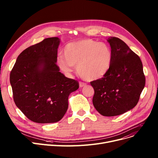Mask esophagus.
Instances as JSON below:
<instances>
[{"label":"esophagus","mask_w":158,"mask_h":158,"mask_svg":"<svg viewBox=\"0 0 158 158\" xmlns=\"http://www.w3.org/2000/svg\"><path fill=\"white\" fill-rule=\"evenodd\" d=\"M86 86V84L85 83V82H79V87L80 88H82V87H84Z\"/></svg>","instance_id":"obj_1"}]
</instances>
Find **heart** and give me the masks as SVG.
Here are the masks:
<instances>
[{
    "instance_id": "1",
    "label": "heart",
    "mask_w": 158,
    "mask_h": 158,
    "mask_svg": "<svg viewBox=\"0 0 158 158\" xmlns=\"http://www.w3.org/2000/svg\"><path fill=\"white\" fill-rule=\"evenodd\" d=\"M63 56L57 57L58 67L65 73H70L77 66L79 76L86 81L103 77L109 71L113 54L110 47L104 43L92 39H82L66 44Z\"/></svg>"
}]
</instances>
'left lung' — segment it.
Masks as SVG:
<instances>
[{
    "label": "left lung",
    "mask_w": 158,
    "mask_h": 158,
    "mask_svg": "<svg viewBox=\"0 0 158 158\" xmlns=\"http://www.w3.org/2000/svg\"><path fill=\"white\" fill-rule=\"evenodd\" d=\"M113 54L110 69L105 76L91 82L94 89L93 104L105 117H114L136 106L145 85L139 57L122 40H107Z\"/></svg>",
    "instance_id": "8db88e82"
}]
</instances>
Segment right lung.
<instances>
[{
    "instance_id": "right-lung-1",
    "label": "right lung",
    "mask_w": 158,
    "mask_h": 158,
    "mask_svg": "<svg viewBox=\"0 0 158 158\" xmlns=\"http://www.w3.org/2000/svg\"><path fill=\"white\" fill-rule=\"evenodd\" d=\"M61 40L48 38L22 51L10 73L16 106L32 122L60 121L69 107L70 94L79 82L60 72L57 61Z\"/></svg>"
}]
</instances>
